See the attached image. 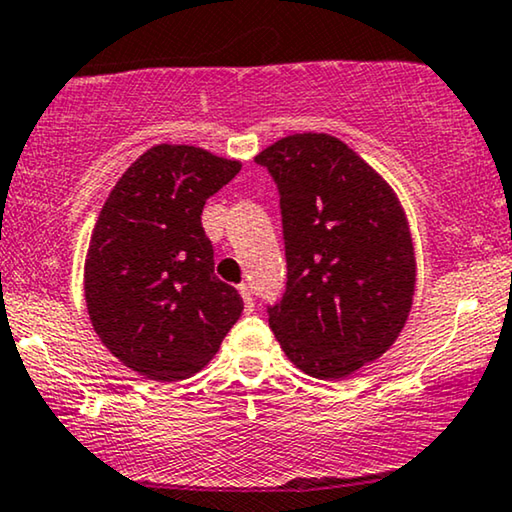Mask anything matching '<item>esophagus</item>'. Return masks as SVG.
<instances>
[{
    "label": "esophagus",
    "instance_id": "obj_1",
    "mask_svg": "<svg viewBox=\"0 0 512 512\" xmlns=\"http://www.w3.org/2000/svg\"><path fill=\"white\" fill-rule=\"evenodd\" d=\"M237 291H240V296L244 300V310L254 312V296H251V286L249 284H240V286H237Z\"/></svg>",
    "mask_w": 512,
    "mask_h": 512
}]
</instances>
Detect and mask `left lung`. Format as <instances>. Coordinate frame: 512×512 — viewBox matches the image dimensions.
<instances>
[{"mask_svg": "<svg viewBox=\"0 0 512 512\" xmlns=\"http://www.w3.org/2000/svg\"><path fill=\"white\" fill-rule=\"evenodd\" d=\"M279 188L286 291L270 328L293 366L342 380L380 359L412 310L408 216L380 172L342 139L298 132L256 156Z\"/></svg>", "mask_w": 512, "mask_h": 512, "instance_id": "8db88e82", "label": "left lung"}]
</instances>
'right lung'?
<instances>
[{"instance_id":"add662e5","label":"right lung","mask_w":512,"mask_h":512,"mask_svg":"<svg viewBox=\"0 0 512 512\" xmlns=\"http://www.w3.org/2000/svg\"><path fill=\"white\" fill-rule=\"evenodd\" d=\"M242 170L200 146L156 144L111 188L90 235L83 291L90 324L123 366L156 382L200 373L242 314L214 275L202 228L209 195Z\"/></svg>"}]
</instances>
